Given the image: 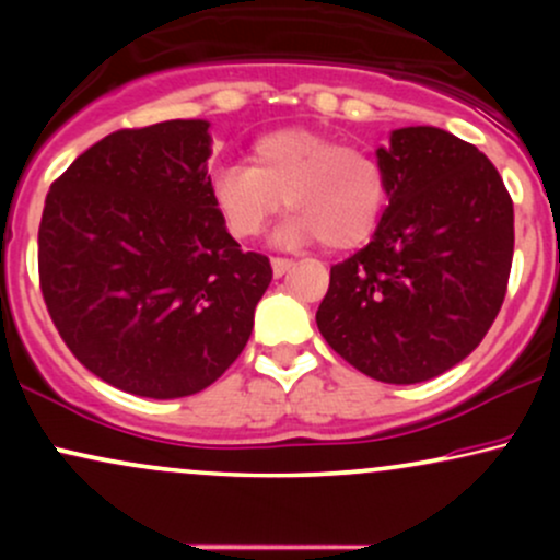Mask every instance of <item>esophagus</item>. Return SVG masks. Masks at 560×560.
Returning <instances> with one entry per match:
<instances>
[{
    "label": "esophagus",
    "mask_w": 560,
    "mask_h": 560,
    "mask_svg": "<svg viewBox=\"0 0 560 560\" xmlns=\"http://www.w3.org/2000/svg\"><path fill=\"white\" fill-rule=\"evenodd\" d=\"M292 266H294V260H289V258H271L273 276H284Z\"/></svg>",
    "instance_id": "1"
}]
</instances>
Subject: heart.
I'll return each mask as SVG.
<instances>
[{"label": "heart", "mask_w": 560, "mask_h": 560, "mask_svg": "<svg viewBox=\"0 0 560 560\" xmlns=\"http://www.w3.org/2000/svg\"><path fill=\"white\" fill-rule=\"evenodd\" d=\"M249 160L210 173V197L236 240L262 234L284 202L294 210L279 231L284 244L320 240L352 249L378 226L387 176L369 152L307 128H281L255 141Z\"/></svg>", "instance_id": "1"}]
</instances>
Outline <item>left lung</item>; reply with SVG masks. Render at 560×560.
Returning <instances> with one entry per match:
<instances>
[{
  "label": "left lung",
  "instance_id": "1",
  "mask_svg": "<svg viewBox=\"0 0 560 560\" xmlns=\"http://www.w3.org/2000/svg\"><path fill=\"white\" fill-rule=\"evenodd\" d=\"M389 205L374 240L331 266L318 331L371 378L419 384L490 331L513 260V202L474 144L434 126L376 150Z\"/></svg>",
  "mask_w": 560,
  "mask_h": 560
}]
</instances>
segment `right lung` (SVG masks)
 <instances>
[{"label": "right lung", "instance_id": "add662e5", "mask_svg": "<svg viewBox=\"0 0 560 560\" xmlns=\"http://www.w3.org/2000/svg\"><path fill=\"white\" fill-rule=\"evenodd\" d=\"M208 120L120 128L49 186L38 284L79 361L139 397H186L240 358L271 262L210 197Z\"/></svg>", "mask_w": 560, "mask_h": 560}]
</instances>
